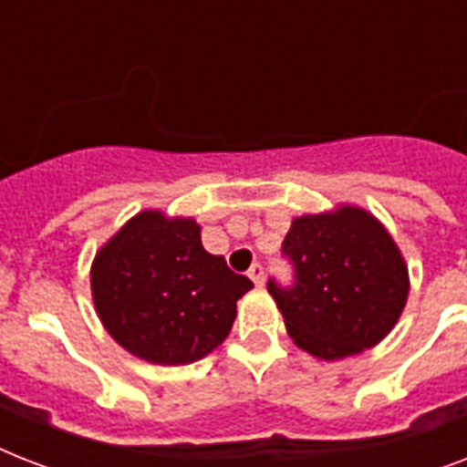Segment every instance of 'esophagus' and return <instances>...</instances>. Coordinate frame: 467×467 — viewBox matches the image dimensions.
<instances>
[{
    "mask_svg": "<svg viewBox=\"0 0 467 467\" xmlns=\"http://www.w3.org/2000/svg\"><path fill=\"white\" fill-rule=\"evenodd\" d=\"M249 278H252L256 285L264 284V266H262V264H259V262L252 264V269H249Z\"/></svg>",
    "mask_w": 467,
    "mask_h": 467,
    "instance_id": "1",
    "label": "esophagus"
}]
</instances>
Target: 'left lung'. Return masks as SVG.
Returning a JSON list of instances; mask_svg holds the SVG:
<instances>
[{
  "instance_id": "left-lung-1",
  "label": "left lung",
  "mask_w": 467,
  "mask_h": 467,
  "mask_svg": "<svg viewBox=\"0 0 467 467\" xmlns=\"http://www.w3.org/2000/svg\"><path fill=\"white\" fill-rule=\"evenodd\" d=\"M281 254L293 284L269 278L285 329L303 351L337 361L376 347L407 303L405 259L373 215L344 205L293 220Z\"/></svg>"
}]
</instances>
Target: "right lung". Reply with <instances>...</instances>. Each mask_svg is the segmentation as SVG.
Masks as SVG:
<instances>
[{"label": "right lung", "instance_id": "right-lung-1", "mask_svg": "<svg viewBox=\"0 0 467 467\" xmlns=\"http://www.w3.org/2000/svg\"><path fill=\"white\" fill-rule=\"evenodd\" d=\"M254 288L208 254L191 218L138 213L91 266V296L113 339L161 366L193 363L233 329L237 300Z\"/></svg>", "mask_w": 467, "mask_h": 467}]
</instances>
